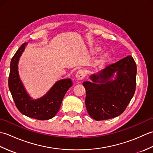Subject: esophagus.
<instances>
[{"label":"esophagus","mask_w":153,"mask_h":153,"mask_svg":"<svg viewBox=\"0 0 153 153\" xmlns=\"http://www.w3.org/2000/svg\"><path fill=\"white\" fill-rule=\"evenodd\" d=\"M85 77V73L83 70H79L77 71L76 77L77 79L78 80H82L84 77Z\"/></svg>","instance_id":"esophagus-1"}]
</instances>
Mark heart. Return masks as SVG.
Segmentation results:
<instances>
[{"label":"heart","mask_w":153,"mask_h":153,"mask_svg":"<svg viewBox=\"0 0 153 153\" xmlns=\"http://www.w3.org/2000/svg\"><path fill=\"white\" fill-rule=\"evenodd\" d=\"M99 51V49L98 48H93V53H97V52H98Z\"/></svg>","instance_id":"heart-1"}]
</instances>
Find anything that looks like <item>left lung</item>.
<instances>
[{
    "label": "left lung",
    "instance_id": "left-lung-1",
    "mask_svg": "<svg viewBox=\"0 0 153 153\" xmlns=\"http://www.w3.org/2000/svg\"><path fill=\"white\" fill-rule=\"evenodd\" d=\"M115 72L117 76L112 80ZM136 74L135 60L128 56L91 75L93 82L83 83L89 116L100 121L115 118L124 112L135 91Z\"/></svg>",
    "mask_w": 153,
    "mask_h": 153
}]
</instances>
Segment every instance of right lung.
<instances>
[{
    "instance_id": "right-lung-1",
    "label": "right lung",
    "mask_w": 153,
    "mask_h": 153,
    "mask_svg": "<svg viewBox=\"0 0 153 153\" xmlns=\"http://www.w3.org/2000/svg\"><path fill=\"white\" fill-rule=\"evenodd\" d=\"M27 43H24L12 57L8 77V87L15 105L23 114L39 120H49L56 114L65 94L71 87V79L58 81L46 95L33 99L25 89L18 74V62Z\"/></svg>"
}]
</instances>
